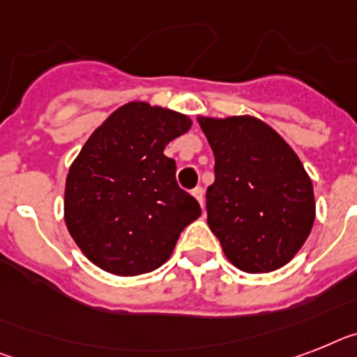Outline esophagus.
Listing matches in <instances>:
<instances>
[{"instance_id": "1", "label": "esophagus", "mask_w": 357, "mask_h": 357, "mask_svg": "<svg viewBox=\"0 0 357 357\" xmlns=\"http://www.w3.org/2000/svg\"><path fill=\"white\" fill-rule=\"evenodd\" d=\"M191 195L195 197V199L199 200V204L202 206V208H204V190H202V188H200V185H197L195 190L191 191Z\"/></svg>"}]
</instances>
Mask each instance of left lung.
Here are the masks:
<instances>
[{"instance_id": "left-lung-1", "label": "left lung", "mask_w": 357, "mask_h": 357, "mask_svg": "<svg viewBox=\"0 0 357 357\" xmlns=\"http://www.w3.org/2000/svg\"><path fill=\"white\" fill-rule=\"evenodd\" d=\"M215 155L206 191L211 231L229 263L248 273L284 266L310 235L316 202L301 160L253 116L199 119Z\"/></svg>"}]
</instances>
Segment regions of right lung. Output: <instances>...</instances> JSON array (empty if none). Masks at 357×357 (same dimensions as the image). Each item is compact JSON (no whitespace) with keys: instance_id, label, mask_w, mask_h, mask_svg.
I'll return each instance as SVG.
<instances>
[{"instance_id":"1","label":"right lung","mask_w":357,"mask_h":357,"mask_svg":"<svg viewBox=\"0 0 357 357\" xmlns=\"http://www.w3.org/2000/svg\"><path fill=\"white\" fill-rule=\"evenodd\" d=\"M191 128L185 114L131 102L89 137L66 182V225L79 250L114 275H140L166 263L200 206L176 184L164 155Z\"/></svg>"}]
</instances>
